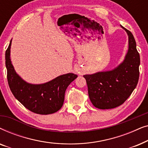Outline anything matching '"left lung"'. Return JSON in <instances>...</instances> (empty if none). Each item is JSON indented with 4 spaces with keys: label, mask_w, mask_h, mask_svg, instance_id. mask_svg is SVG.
<instances>
[{
    "label": "left lung",
    "mask_w": 148,
    "mask_h": 148,
    "mask_svg": "<svg viewBox=\"0 0 148 148\" xmlns=\"http://www.w3.org/2000/svg\"><path fill=\"white\" fill-rule=\"evenodd\" d=\"M121 27L129 36V49L123 62L111 71L84 75L91 102L99 109L114 108L123 104L138 83L140 57L136 42L131 32Z\"/></svg>",
    "instance_id": "8db88e82"
}]
</instances>
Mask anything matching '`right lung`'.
<instances>
[{
    "mask_svg": "<svg viewBox=\"0 0 148 148\" xmlns=\"http://www.w3.org/2000/svg\"><path fill=\"white\" fill-rule=\"evenodd\" d=\"M11 41L5 52V64L10 90L17 100L26 108L40 114H52L63 105L67 87L77 77L74 73L62 75L42 84L25 82L15 72L10 59Z\"/></svg>",
    "mask_w": 148,
    "mask_h": 148,
    "instance_id": "obj_1",
    "label": "right lung"
}]
</instances>
